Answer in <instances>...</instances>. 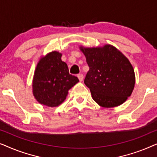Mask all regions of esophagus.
<instances>
[{"mask_svg":"<svg viewBox=\"0 0 157 157\" xmlns=\"http://www.w3.org/2000/svg\"><path fill=\"white\" fill-rule=\"evenodd\" d=\"M78 79H79V81H83V75L82 74H78Z\"/></svg>","mask_w":157,"mask_h":157,"instance_id":"1","label":"esophagus"}]
</instances>
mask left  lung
Returning <instances> with one entry per match:
<instances>
[{
	"label": "left lung",
	"instance_id": "1",
	"mask_svg": "<svg viewBox=\"0 0 157 157\" xmlns=\"http://www.w3.org/2000/svg\"><path fill=\"white\" fill-rule=\"evenodd\" d=\"M89 67L84 83L93 99L102 107H115L129 97L135 84L132 64L119 50L110 45L103 48H83Z\"/></svg>",
	"mask_w": 157,
	"mask_h": 157
}]
</instances>
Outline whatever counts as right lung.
I'll use <instances>...</instances> for the list:
<instances>
[{
	"label": "right lung",
	"instance_id": "right-lung-1",
	"mask_svg": "<svg viewBox=\"0 0 157 157\" xmlns=\"http://www.w3.org/2000/svg\"><path fill=\"white\" fill-rule=\"evenodd\" d=\"M61 54L53 51L38 62L33 82V95L40 104L54 107L66 99L71 88L78 82L69 74L67 64L61 61Z\"/></svg>",
	"mask_w": 157,
	"mask_h": 157
}]
</instances>
